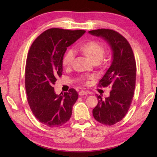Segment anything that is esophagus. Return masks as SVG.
<instances>
[{
    "instance_id": "obj_1",
    "label": "esophagus",
    "mask_w": 157,
    "mask_h": 157,
    "mask_svg": "<svg viewBox=\"0 0 157 157\" xmlns=\"http://www.w3.org/2000/svg\"><path fill=\"white\" fill-rule=\"evenodd\" d=\"M88 92L86 91H84V90H81L80 92H79V96H84V95H87Z\"/></svg>"
}]
</instances>
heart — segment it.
Segmentation results:
<instances>
[{"label":"heart","mask_w":157,"mask_h":157,"mask_svg":"<svg viewBox=\"0 0 157 157\" xmlns=\"http://www.w3.org/2000/svg\"><path fill=\"white\" fill-rule=\"evenodd\" d=\"M75 51L81 53L86 56L93 64H97L104 56L105 48L101 43L94 40H90L79 46L75 49ZM73 59H74L73 53L71 51H68L63 59V67L69 69L72 64ZM91 78H89L88 79Z\"/></svg>","instance_id":"1"}]
</instances>
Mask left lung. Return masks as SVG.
<instances>
[{
    "label": "left lung",
    "mask_w": 157,
    "mask_h": 157,
    "mask_svg": "<svg viewBox=\"0 0 157 157\" xmlns=\"http://www.w3.org/2000/svg\"><path fill=\"white\" fill-rule=\"evenodd\" d=\"M88 32L102 38L112 50L111 65L99 82L100 87L111 86L112 90L105 100L98 96V104L92 113L99 123L113 125L124 117L132 104L136 86V60L129 43L118 32L109 29Z\"/></svg>",
    "instance_id": "1"
}]
</instances>
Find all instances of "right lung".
I'll use <instances>...</instances> for the list:
<instances>
[{
    "mask_svg": "<svg viewBox=\"0 0 157 157\" xmlns=\"http://www.w3.org/2000/svg\"><path fill=\"white\" fill-rule=\"evenodd\" d=\"M84 30L51 28L32 43L26 60L25 85L28 102L38 121L50 128L67 122L78 98L75 89L56 94L53 86L62 75L67 48L84 35Z\"/></svg>",
    "mask_w": 157,
    "mask_h": 157,
    "instance_id": "right-lung-1",
    "label": "right lung"
}]
</instances>
